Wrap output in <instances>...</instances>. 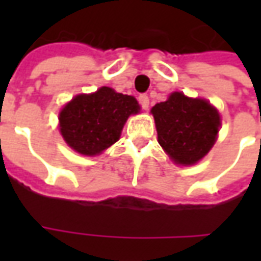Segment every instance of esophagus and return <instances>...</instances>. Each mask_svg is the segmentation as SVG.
I'll return each instance as SVG.
<instances>
[{
	"mask_svg": "<svg viewBox=\"0 0 261 261\" xmlns=\"http://www.w3.org/2000/svg\"><path fill=\"white\" fill-rule=\"evenodd\" d=\"M138 102H140V105H141V108L144 110H148V108H149V97L147 95H140L138 96Z\"/></svg>",
	"mask_w": 261,
	"mask_h": 261,
	"instance_id": "34e87169",
	"label": "esophagus"
}]
</instances>
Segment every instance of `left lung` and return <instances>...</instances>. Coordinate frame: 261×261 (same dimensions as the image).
I'll use <instances>...</instances> for the list:
<instances>
[{
	"instance_id": "left-lung-1",
	"label": "left lung",
	"mask_w": 261,
	"mask_h": 261,
	"mask_svg": "<svg viewBox=\"0 0 261 261\" xmlns=\"http://www.w3.org/2000/svg\"><path fill=\"white\" fill-rule=\"evenodd\" d=\"M151 113L159 145L175 164H197L217 141L221 117L205 99H193L181 92H173L168 100L156 103Z\"/></svg>"
}]
</instances>
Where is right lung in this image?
<instances>
[{
	"label": "right lung",
	"instance_id": "add662e5",
	"mask_svg": "<svg viewBox=\"0 0 261 261\" xmlns=\"http://www.w3.org/2000/svg\"><path fill=\"white\" fill-rule=\"evenodd\" d=\"M140 113L134 96L102 86L89 95H76L60 112V133L74 151L93 156L113 145L131 114Z\"/></svg>",
	"mask_w": 261,
	"mask_h": 261
}]
</instances>
